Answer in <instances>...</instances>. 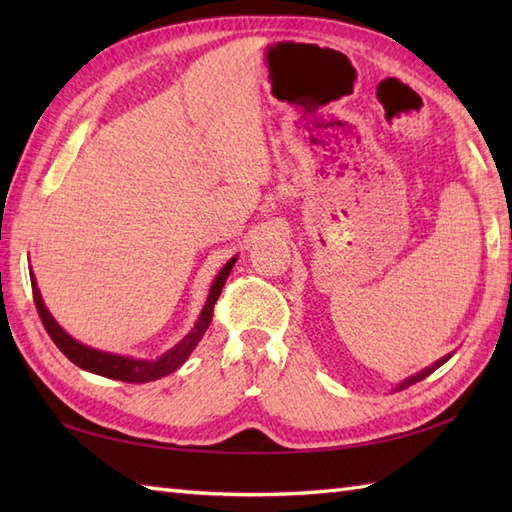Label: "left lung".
<instances>
[{"label": "left lung", "mask_w": 512, "mask_h": 512, "mask_svg": "<svg viewBox=\"0 0 512 512\" xmlns=\"http://www.w3.org/2000/svg\"><path fill=\"white\" fill-rule=\"evenodd\" d=\"M451 356H453V352H451V354H447V356H442V358H438V361H436V363H431L429 367H424V369H420V372H418V374H413V376H409V378H405V380H400V383L396 385V389H394V391H400V389H407L409 385H416V383H418V380H422V378H427V376H429L431 372H436V369H438L440 365H444V363H447Z\"/></svg>", "instance_id": "left-lung-1"}]
</instances>
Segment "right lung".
<instances>
[{"mask_svg":"<svg viewBox=\"0 0 512 512\" xmlns=\"http://www.w3.org/2000/svg\"><path fill=\"white\" fill-rule=\"evenodd\" d=\"M235 262H237V255L228 259V262L222 266L220 273L215 275L211 290H209V297H206L204 308L200 312L198 321H195V325L191 328V332L184 336L180 343L173 345L171 350H167L165 354L158 356L156 361H143V358H132V356L103 352V350H96V347L83 345L76 339H72V336L65 332L57 321H54L50 310L46 308V303H43L41 292L37 288V279L32 273H30V284H32V297H35L37 312H39V317L43 321V328L48 330L50 339L57 343L59 350L65 356H68L76 367L85 369V372L105 376V378L123 380V383H149V380H158L162 376L176 372V369L191 356V352L195 350V345L200 343L206 328L211 325L213 306H215L217 297H220V292L226 284L228 275H231Z\"/></svg>","mask_w":512,"mask_h":512,"instance_id":"obj_1","label":"right lung"}]
</instances>
